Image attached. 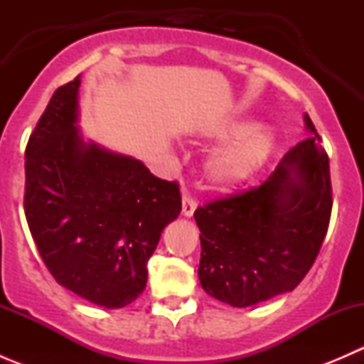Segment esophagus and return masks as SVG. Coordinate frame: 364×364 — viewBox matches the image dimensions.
I'll use <instances>...</instances> for the list:
<instances>
[{
	"label": "esophagus",
	"instance_id": "esophagus-1",
	"mask_svg": "<svg viewBox=\"0 0 364 364\" xmlns=\"http://www.w3.org/2000/svg\"><path fill=\"white\" fill-rule=\"evenodd\" d=\"M197 209V200L193 199L190 193H183V216H186V218H190V216H193V213H196Z\"/></svg>",
	"mask_w": 364,
	"mask_h": 364
}]
</instances>
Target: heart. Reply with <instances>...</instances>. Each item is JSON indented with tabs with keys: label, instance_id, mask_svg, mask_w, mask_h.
Segmentation results:
<instances>
[{
	"label": "heart",
	"instance_id": "heart-1",
	"mask_svg": "<svg viewBox=\"0 0 364 364\" xmlns=\"http://www.w3.org/2000/svg\"><path fill=\"white\" fill-rule=\"evenodd\" d=\"M242 139L220 149L205 165L209 183L216 188H232L250 179L264 167L273 151V137L252 121H237L220 132L222 139Z\"/></svg>",
	"mask_w": 364,
	"mask_h": 364
}]
</instances>
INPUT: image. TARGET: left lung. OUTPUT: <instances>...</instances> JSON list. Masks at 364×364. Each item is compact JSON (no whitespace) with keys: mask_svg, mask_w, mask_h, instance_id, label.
Listing matches in <instances>:
<instances>
[{"mask_svg":"<svg viewBox=\"0 0 364 364\" xmlns=\"http://www.w3.org/2000/svg\"><path fill=\"white\" fill-rule=\"evenodd\" d=\"M308 137L255 188L197 208L199 280L209 296L247 308L291 292L314 266L333 208L328 153Z\"/></svg>","mask_w":364,"mask_h":364,"instance_id":"left-lung-1","label":"left lung"}]
</instances>
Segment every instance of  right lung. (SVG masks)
<instances>
[{
    "label": "right lung",
    "mask_w": 364,
    "mask_h": 364,
    "mask_svg": "<svg viewBox=\"0 0 364 364\" xmlns=\"http://www.w3.org/2000/svg\"><path fill=\"white\" fill-rule=\"evenodd\" d=\"M80 75L58 87L26 146L24 213L54 280L104 308H123L148 282L149 257L178 218L176 181L80 135Z\"/></svg>",
    "instance_id": "obj_1"
}]
</instances>
